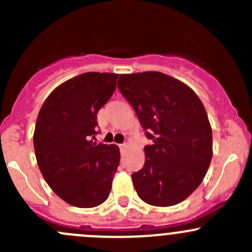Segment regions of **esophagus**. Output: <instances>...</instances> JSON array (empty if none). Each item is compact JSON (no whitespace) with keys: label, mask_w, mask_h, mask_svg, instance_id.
<instances>
[{"label":"esophagus","mask_w":252,"mask_h":252,"mask_svg":"<svg viewBox=\"0 0 252 252\" xmlns=\"http://www.w3.org/2000/svg\"><path fill=\"white\" fill-rule=\"evenodd\" d=\"M119 147H121V149H126V147H128V144H126V142H124V144L119 145Z\"/></svg>","instance_id":"1"}]
</instances>
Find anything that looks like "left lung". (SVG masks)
<instances>
[{"label":"left lung","mask_w":252,"mask_h":252,"mask_svg":"<svg viewBox=\"0 0 252 252\" xmlns=\"http://www.w3.org/2000/svg\"><path fill=\"white\" fill-rule=\"evenodd\" d=\"M122 95L147 139L144 167L131 174L139 197L159 207L184 201L204 180L212 159V129L199 96L159 72L122 74Z\"/></svg>","instance_id":"left-lung-1"}]
</instances>
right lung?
Wrapping results in <instances>:
<instances>
[{
  "mask_svg": "<svg viewBox=\"0 0 252 252\" xmlns=\"http://www.w3.org/2000/svg\"><path fill=\"white\" fill-rule=\"evenodd\" d=\"M118 74L89 72L69 79L45 100L37 116L34 149L51 189L81 208L107 200L119 166L117 145L96 144L97 113L111 98Z\"/></svg>",
  "mask_w": 252,
  "mask_h": 252,
  "instance_id": "obj_1",
  "label": "right lung"
}]
</instances>
